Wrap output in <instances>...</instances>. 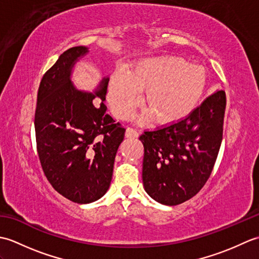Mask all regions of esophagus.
<instances>
[{"label": "esophagus", "mask_w": 259, "mask_h": 259, "mask_svg": "<svg viewBox=\"0 0 259 259\" xmlns=\"http://www.w3.org/2000/svg\"><path fill=\"white\" fill-rule=\"evenodd\" d=\"M139 136V133L136 129L131 128V126H128L125 130V137L126 138H137Z\"/></svg>", "instance_id": "obj_1"}]
</instances>
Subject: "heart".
Returning a JSON list of instances; mask_svg holds the SVG:
<instances>
[{"mask_svg":"<svg viewBox=\"0 0 259 259\" xmlns=\"http://www.w3.org/2000/svg\"><path fill=\"white\" fill-rule=\"evenodd\" d=\"M207 85L201 65L172 56L148 58L137 62L131 72L118 71L109 84V100L118 117L125 119L141 102L160 123L186 118L199 104Z\"/></svg>","mask_w":259,"mask_h":259,"instance_id":"obj_1","label":"heart"}]
</instances>
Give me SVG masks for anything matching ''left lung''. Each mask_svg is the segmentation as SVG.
Here are the masks:
<instances>
[{
  "mask_svg": "<svg viewBox=\"0 0 259 259\" xmlns=\"http://www.w3.org/2000/svg\"><path fill=\"white\" fill-rule=\"evenodd\" d=\"M225 109L226 93L217 91L186 118L140 136L142 181L152 199L176 206L205 186L222 145Z\"/></svg>",
  "mask_w": 259,
  "mask_h": 259,
  "instance_id": "obj_1",
  "label": "left lung"
}]
</instances>
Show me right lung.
Wrapping results in <instances>:
<instances>
[{"instance_id":"obj_1","label":"right lung","mask_w":259,"mask_h":259,"mask_svg":"<svg viewBox=\"0 0 259 259\" xmlns=\"http://www.w3.org/2000/svg\"><path fill=\"white\" fill-rule=\"evenodd\" d=\"M87 47L64 51L43 75L34 115L36 149L49 183L76 203L101 198L112 179L114 158L125 129L107 113L103 101L109 78L100 90H76L70 80Z\"/></svg>"}]
</instances>
